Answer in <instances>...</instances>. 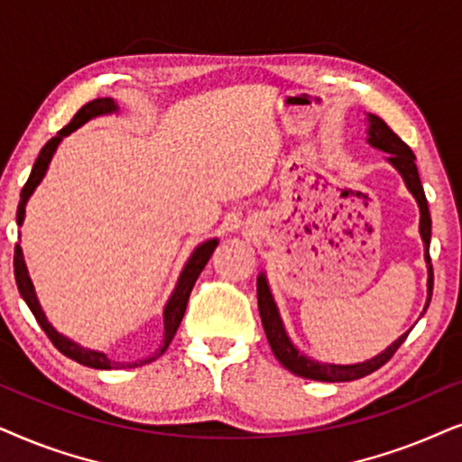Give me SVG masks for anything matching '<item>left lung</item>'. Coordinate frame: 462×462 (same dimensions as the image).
Listing matches in <instances>:
<instances>
[{
  "instance_id": "left-lung-1",
  "label": "left lung",
  "mask_w": 462,
  "mask_h": 462,
  "mask_svg": "<svg viewBox=\"0 0 462 462\" xmlns=\"http://www.w3.org/2000/svg\"><path fill=\"white\" fill-rule=\"evenodd\" d=\"M367 122H370V128H367V143L376 150H383L389 153V162L399 171V175L403 177L405 186L414 196L418 202V208H420V236L424 243V260H427L429 266V281H427V306L431 302L433 293V266H431V255H429V245H431V213H429L427 196H424L420 177H418L416 169V156L414 152L410 150L408 145L403 143L402 139L397 137L395 133L391 131L389 125L384 120H380L378 116H367ZM257 306H260V317L263 331H266L268 344L273 348L276 359L281 361L282 367H287L289 372L295 374V376H302L309 380H321V383H350V380L364 378L367 374L376 372L378 367H383L386 361L395 355V350L405 342L408 334L399 336L395 342L391 344L389 348L383 350V353L374 356L370 361H364V364H353V365H336V364H319V361H312L309 356L300 353L298 348L293 346L291 340H289L285 328H282V321L279 317V309H276L273 293H270L266 274L257 276ZM424 306V310H427Z\"/></svg>"
}]
</instances>
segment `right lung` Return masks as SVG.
<instances>
[{"label": "right lung", "mask_w": 462, "mask_h": 462, "mask_svg": "<svg viewBox=\"0 0 462 462\" xmlns=\"http://www.w3.org/2000/svg\"><path fill=\"white\" fill-rule=\"evenodd\" d=\"M114 112H118V106L114 103V98H109V97L95 98V101L86 103L84 107H79L78 114L73 116L69 125L60 128V131L57 133V137H52L44 147H42L40 156H38V160H35L33 169H31L29 180H27V183H24V188L21 192V202H18V208H16V224L18 226H21L23 219H24V205H27L29 196L33 194V189L40 186L42 180H44L48 164H51L54 152H57V147H59L60 141H63V137L71 134L73 131H76V128L86 125L88 120L97 118V116H106V114H114ZM215 247H217V238H211V241H205L202 245H199V247L194 249V254L189 255L186 266H183L181 274H180V281H177L173 293H171L169 302H167V306H164V315H162L164 317V336H162V344H160V348L152 356H147V359L134 361V364H126V365L118 364V361H112L106 353H98V350H90V348L79 346V344L71 342L69 337L59 334V331L54 329L51 323H48L44 310H42V306L38 302V295H35L33 282H31V279H29L27 266H24L23 249H21V245H18V243L14 247V276H16L18 291H21L23 300L27 302L31 312H33L35 321L40 323V328L46 331V336L51 337V342L65 356H69V359L78 361V364H82L86 367H95V370H114V367H139V365L152 364L153 359H158V356L169 348V344H171V340H173L177 328H180L183 312H186V306H188L189 293H192L194 282H196V279H199V274L202 273V268L207 266L208 257L213 255Z\"/></svg>", "instance_id": "add662e5"}]
</instances>
